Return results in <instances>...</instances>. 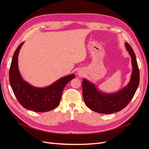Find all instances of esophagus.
Returning a JSON list of instances; mask_svg holds the SVG:
<instances>
[{"mask_svg":"<svg viewBox=\"0 0 149 149\" xmlns=\"http://www.w3.org/2000/svg\"><path fill=\"white\" fill-rule=\"evenodd\" d=\"M78 73L79 74H81V73H80V72H79V71H78Z\"/></svg>","mask_w":149,"mask_h":149,"instance_id":"obj_1","label":"esophagus"}]
</instances>
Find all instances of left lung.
Wrapping results in <instances>:
<instances>
[{
    "label": "left lung",
    "instance_id": "8db88e82",
    "mask_svg": "<svg viewBox=\"0 0 149 149\" xmlns=\"http://www.w3.org/2000/svg\"><path fill=\"white\" fill-rule=\"evenodd\" d=\"M125 46L131 57L132 72L129 84L116 93L101 92L93 83L83 79V96L84 102L89 109L101 114H112L123 109L132 100L139 84L140 74L136 57L129 43Z\"/></svg>",
    "mask_w": 149,
    "mask_h": 149
}]
</instances>
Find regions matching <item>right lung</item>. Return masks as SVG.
<instances>
[{"instance_id":"right-lung-1","label":"right lung","mask_w":149,"mask_h":149,"mask_svg":"<svg viewBox=\"0 0 149 149\" xmlns=\"http://www.w3.org/2000/svg\"><path fill=\"white\" fill-rule=\"evenodd\" d=\"M24 42L19 45L13 54L9 71V81L15 97L26 109L42 112L57 107L65 86L75 78L74 74L63 77L46 88H36L23 79L18 66V56Z\"/></svg>"}]
</instances>
